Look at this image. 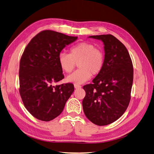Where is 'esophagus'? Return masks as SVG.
Segmentation results:
<instances>
[{
	"instance_id": "esophagus-1",
	"label": "esophagus",
	"mask_w": 154,
	"mask_h": 154,
	"mask_svg": "<svg viewBox=\"0 0 154 154\" xmlns=\"http://www.w3.org/2000/svg\"><path fill=\"white\" fill-rule=\"evenodd\" d=\"M74 88H75V89H79V88H81V86H79V85H76V84H75V85H74Z\"/></svg>"
}]
</instances>
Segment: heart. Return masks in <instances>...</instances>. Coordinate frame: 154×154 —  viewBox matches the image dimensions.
Returning a JSON list of instances; mask_svg holds the SVG:
<instances>
[{"mask_svg": "<svg viewBox=\"0 0 154 154\" xmlns=\"http://www.w3.org/2000/svg\"><path fill=\"white\" fill-rule=\"evenodd\" d=\"M58 60L61 69L66 73H70L78 63L79 69L66 79L68 82L78 85L89 80L91 75H97L101 72L104 66L105 55L94 45L81 42L72 47L70 54L60 53Z\"/></svg>", "mask_w": 154, "mask_h": 154, "instance_id": "obj_1", "label": "heart"}]
</instances>
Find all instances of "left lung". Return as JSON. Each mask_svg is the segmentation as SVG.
<instances>
[{
  "mask_svg": "<svg viewBox=\"0 0 154 154\" xmlns=\"http://www.w3.org/2000/svg\"><path fill=\"white\" fill-rule=\"evenodd\" d=\"M88 37L103 42L105 62L93 83L83 87L86 96L82 107L91 122L106 126L120 118L129 105L133 81V63L126 48L114 36L107 34Z\"/></svg>",
  "mask_w": 154,
  "mask_h": 154,
  "instance_id": "8db88e82",
  "label": "left lung"
}]
</instances>
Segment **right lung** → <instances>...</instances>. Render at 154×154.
I'll list each match as a JSON object with an SVG mask.
<instances>
[{"instance_id":"obj_1","label":"right lung","mask_w":154,"mask_h":154,"mask_svg":"<svg viewBox=\"0 0 154 154\" xmlns=\"http://www.w3.org/2000/svg\"><path fill=\"white\" fill-rule=\"evenodd\" d=\"M52 30L38 33L28 43L20 63V94L27 110L39 120L50 121L63 110L74 91L72 84L56 85L64 78L58 55L75 41Z\"/></svg>"}]
</instances>
